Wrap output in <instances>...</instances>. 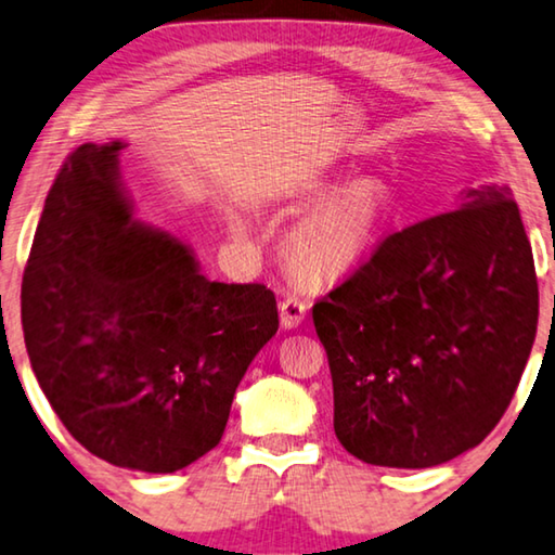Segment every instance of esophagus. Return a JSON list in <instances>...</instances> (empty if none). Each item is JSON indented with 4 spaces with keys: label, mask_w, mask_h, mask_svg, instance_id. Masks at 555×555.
Returning <instances> with one entry per match:
<instances>
[{
    "label": "esophagus",
    "mask_w": 555,
    "mask_h": 555,
    "mask_svg": "<svg viewBox=\"0 0 555 555\" xmlns=\"http://www.w3.org/2000/svg\"><path fill=\"white\" fill-rule=\"evenodd\" d=\"M305 314H307V305L295 295H287L283 302H280V322H283L285 330H295V326L302 324Z\"/></svg>",
    "instance_id": "esophagus-1"
}]
</instances>
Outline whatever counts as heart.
<instances>
[{
  "mask_svg": "<svg viewBox=\"0 0 555 555\" xmlns=\"http://www.w3.org/2000/svg\"><path fill=\"white\" fill-rule=\"evenodd\" d=\"M378 179H353L317 202L287 238V258L307 278L332 280L366 256L388 218Z\"/></svg>",
  "mask_w": 555,
  "mask_h": 555,
  "instance_id": "obj_1",
  "label": "heart"
}]
</instances>
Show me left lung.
<instances>
[{
    "label": "left lung",
    "mask_w": 555,
    "mask_h": 555,
    "mask_svg": "<svg viewBox=\"0 0 555 555\" xmlns=\"http://www.w3.org/2000/svg\"><path fill=\"white\" fill-rule=\"evenodd\" d=\"M512 189L380 241L312 307L330 359L334 433L369 465H442L502 421L529 361L539 283Z\"/></svg>",
    "instance_id": "1"
}]
</instances>
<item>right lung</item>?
Segmentation results:
<instances>
[{"mask_svg": "<svg viewBox=\"0 0 555 555\" xmlns=\"http://www.w3.org/2000/svg\"><path fill=\"white\" fill-rule=\"evenodd\" d=\"M122 147L88 142L61 165L24 268L22 326L73 438L111 465L167 475L221 442L278 302L266 285L211 283L184 243L134 221Z\"/></svg>", "mask_w": 555, "mask_h": 555, "instance_id": "1", "label": "right lung"}]
</instances>
